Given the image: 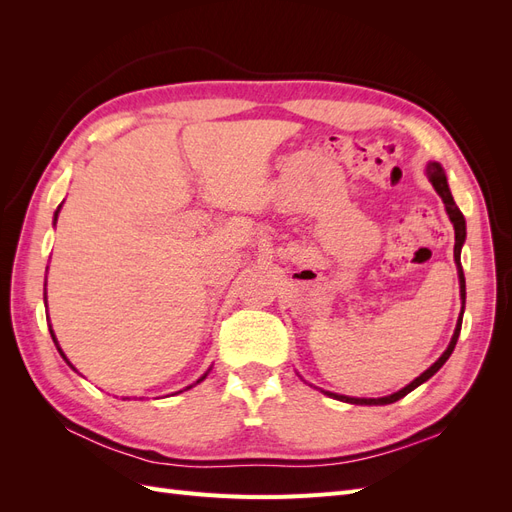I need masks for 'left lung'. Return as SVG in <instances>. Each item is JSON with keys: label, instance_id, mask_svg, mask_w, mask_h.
Here are the masks:
<instances>
[{"label": "left lung", "instance_id": "left-lung-1", "mask_svg": "<svg viewBox=\"0 0 512 512\" xmlns=\"http://www.w3.org/2000/svg\"><path fill=\"white\" fill-rule=\"evenodd\" d=\"M427 177L431 181L433 188H436V192L440 194V198L444 200V207H446V213L448 218H451L453 226H455V262H457V273H459V292H461V314H459V320H457V327H455V333H453V339L451 344H448V348L444 350V354L440 356V359L433 363L427 371H423L421 376L414 378L408 386H404V389L393 393V395H386V397H378V399H365V397H348V395H337V393H329L324 391L329 397L333 399H339V401H346V404H356V406H386V404H395L397 399L406 397L410 391H414L416 386H421L423 382H427L436 371L448 361V356L453 354L455 350V344L459 339V331H461V320H463V307H466V277H463V269H461V247H463V241H466V220H463V215L459 211V207L455 205L453 200V194L451 190H448V183H446V175H444V168L442 164L438 162H429L427 164Z\"/></svg>", "mask_w": 512, "mask_h": 512}]
</instances>
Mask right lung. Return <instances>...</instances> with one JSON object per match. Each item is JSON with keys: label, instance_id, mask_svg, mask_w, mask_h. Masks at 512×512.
<instances>
[{"label": "right lung", "instance_id": "add662e5", "mask_svg": "<svg viewBox=\"0 0 512 512\" xmlns=\"http://www.w3.org/2000/svg\"><path fill=\"white\" fill-rule=\"evenodd\" d=\"M59 207H61V205H59ZM57 215H59V209L55 211V222H57ZM51 337H53V342H55V346H57V339H55V333H53V329H51ZM57 350H59V354H61V356H64V359H66V354H64V352H61V348H59V346H57ZM66 363L70 365V361H68V359H66ZM70 367H72V365H70ZM72 369H74V367H72ZM205 378H207V374H205L203 378H200V380H196V384H198V382H203ZM192 386H194V384H190V386H188V389H192Z\"/></svg>", "mask_w": 512, "mask_h": 512}]
</instances>
